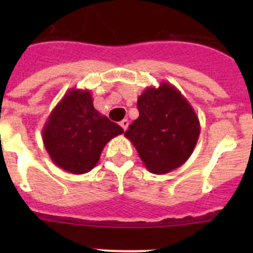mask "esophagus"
Listing matches in <instances>:
<instances>
[{
  "instance_id": "1",
  "label": "esophagus",
  "mask_w": 253,
  "mask_h": 253,
  "mask_svg": "<svg viewBox=\"0 0 253 253\" xmlns=\"http://www.w3.org/2000/svg\"><path fill=\"white\" fill-rule=\"evenodd\" d=\"M120 126H122L124 130H126V129H128V126H129V120L128 119H123L122 122H120Z\"/></svg>"
}]
</instances>
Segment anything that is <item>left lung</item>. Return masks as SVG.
<instances>
[{
  "label": "left lung",
  "instance_id": "left-lung-1",
  "mask_svg": "<svg viewBox=\"0 0 253 253\" xmlns=\"http://www.w3.org/2000/svg\"><path fill=\"white\" fill-rule=\"evenodd\" d=\"M139 116L125 131L143 165L152 173H167L184 165L200 134L195 110L175 86L161 82L138 97Z\"/></svg>",
  "mask_w": 253,
  "mask_h": 253
}]
</instances>
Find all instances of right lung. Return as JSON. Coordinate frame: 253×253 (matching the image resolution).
<instances>
[{"label":"right lung","mask_w":253,"mask_h":253,"mask_svg":"<svg viewBox=\"0 0 253 253\" xmlns=\"http://www.w3.org/2000/svg\"><path fill=\"white\" fill-rule=\"evenodd\" d=\"M42 133L54 165L82 175L97 165L107 142L124 130L96 110L90 91L71 88L48 116Z\"/></svg>","instance_id":"right-lung-1"}]
</instances>
